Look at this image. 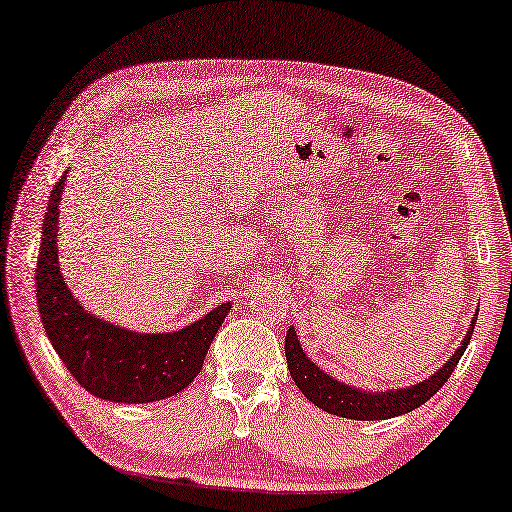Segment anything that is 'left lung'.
I'll use <instances>...</instances> for the list:
<instances>
[{
    "label": "left lung",
    "instance_id": "obj_1",
    "mask_svg": "<svg viewBox=\"0 0 512 512\" xmlns=\"http://www.w3.org/2000/svg\"><path fill=\"white\" fill-rule=\"evenodd\" d=\"M474 327H476V320L471 322L467 336L462 338L460 348L455 350L451 361H446V364L439 368L435 375H430L428 380H423L407 389L387 391V393L382 391L366 393L361 389H352L343 382H336L334 377L322 373L320 368L304 355L302 345L297 341L295 329H288L286 334L288 371L297 387L302 389L304 396L309 398L313 405H318L320 410L336 416H345V419H355V421L393 419V416L407 414L416 410V407H421L426 400H430L439 389L444 387V382L451 377L455 366H458L460 357L465 355L467 345L471 341V334H474Z\"/></svg>",
    "mask_w": 512,
    "mask_h": 512
}]
</instances>
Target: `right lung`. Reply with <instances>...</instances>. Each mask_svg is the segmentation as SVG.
<instances>
[{
	"mask_svg": "<svg viewBox=\"0 0 512 512\" xmlns=\"http://www.w3.org/2000/svg\"><path fill=\"white\" fill-rule=\"evenodd\" d=\"M61 176L47 203L36 263L38 311L52 348L82 387L112 403H153L190 387L229 316L231 302L174 334H135L84 311L70 295L57 261V217L64 194Z\"/></svg>",
	"mask_w": 512,
	"mask_h": 512,
	"instance_id": "right-lung-1",
	"label": "right lung"
}]
</instances>
